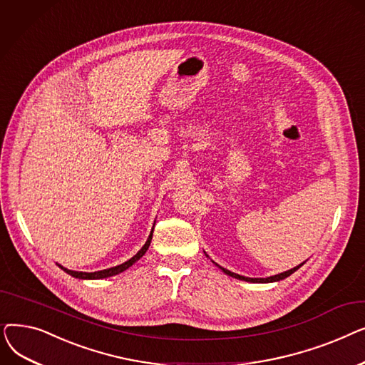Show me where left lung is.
<instances>
[{"mask_svg":"<svg viewBox=\"0 0 365 365\" xmlns=\"http://www.w3.org/2000/svg\"><path fill=\"white\" fill-rule=\"evenodd\" d=\"M215 263V262H213ZM217 264V263H216ZM303 264V263H302ZM302 264H299V266H296V267H293V269H290V271H285V272H282V274H278V275H274V277H269V278H247V277H242V275H238V274H234V272H231V271H227V269H225V267H222V266H219L220 269L226 274V275H229V277H234V278H238V279H242V281H250V282H274V281H281V279H284V278H287V277H290L293 272H296L299 267L302 266Z\"/></svg>","mask_w":365,"mask_h":365,"instance_id":"1","label":"left lung"}]
</instances>
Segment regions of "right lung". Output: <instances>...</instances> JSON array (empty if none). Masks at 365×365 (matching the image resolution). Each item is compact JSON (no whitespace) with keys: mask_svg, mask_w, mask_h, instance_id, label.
Here are the masks:
<instances>
[{"mask_svg":"<svg viewBox=\"0 0 365 365\" xmlns=\"http://www.w3.org/2000/svg\"><path fill=\"white\" fill-rule=\"evenodd\" d=\"M152 232H153V229L150 231V235H149V238H148V241L145 242V245L140 248V250L138 252V255L136 256H133L130 260H127V262H124L123 264H118V266H115V267H109V269H103V271H98V272H76V271H71V269H66V267H63V266H61L62 269L66 272V274H69V275H72V277H75V278H80V279H101V278H108V277H112V275H117V274H121L123 271H125V269H128L130 266H133L134 263H136L145 253H146V250L149 248V245H150V240H152Z\"/></svg>","mask_w":365,"mask_h":365,"instance_id":"obj_1","label":"right lung"}]
</instances>
